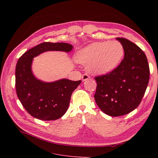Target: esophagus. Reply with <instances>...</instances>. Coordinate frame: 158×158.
<instances>
[{"mask_svg":"<svg viewBox=\"0 0 158 158\" xmlns=\"http://www.w3.org/2000/svg\"><path fill=\"white\" fill-rule=\"evenodd\" d=\"M89 78H90V77L88 76V74H83L82 76V81H83V82L88 80Z\"/></svg>","mask_w":158,"mask_h":158,"instance_id":"34e87169","label":"esophagus"}]
</instances>
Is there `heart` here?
I'll return each instance as SVG.
<instances>
[{
	"label": "heart",
	"instance_id": "heart-1",
	"mask_svg": "<svg viewBox=\"0 0 158 158\" xmlns=\"http://www.w3.org/2000/svg\"><path fill=\"white\" fill-rule=\"evenodd\" d=\"M123 55L122 45L117 41L95 42L82 48L76 60L88 64V70L94 74H104L113 70Z\"/></svg>",
	"mask_w": 158,
	"mask_h": 158
}]
</instances>
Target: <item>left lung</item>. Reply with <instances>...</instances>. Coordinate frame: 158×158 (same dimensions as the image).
<instances>
[{
	"mask_svg": "<svg viewBox=\"0 0 158 158\" xmlns=\"http://www.w3.org/2000/svg\"><path fill=\"white\" fill-rule=\"evenodd\" d=\"M116 39L123 47V59L109 73L95 77L97 85L95 102L111 117L126 114L136 108L145 94L150 76L142 50L126 38Z\"/></svg>",
	"mask_w": 158,
	"mask_h": 158,
	"instance_id": "1",
	"label": "left lung"
}]
</instances>
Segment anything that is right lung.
<instances>
[{"instance_id": "add662e5", "label": "right lung", "mask_w": 158, "mask_h": 158, "mask_svg": "<svg viewBox=\"0 0 158 158\" xmlns=\"http://www.w3.org/2000/svg\"><path fill=\"white\" fill-rule=\"evenodd\" d=\"M73 46L66 43L44 42L25 52L18 60L15 70L16 94L26 111L41 120H54L65 114L72 92L81 81L62 79L47 82L32 73L33 58L47 51L70 52Z\"/></svg>"}]
</instances>
